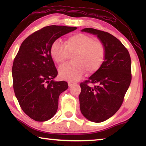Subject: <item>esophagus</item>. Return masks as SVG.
<instances>
[{
	"label": "esophagus",
	"mask_w": 146,
	"mask_h": 146,
	"mask_svg": "<svg viewBox=\"0 0 146 146\" xmlns=\"http://www.w3.org/2000/svg\"><path fill=\"white\" fill-rule=\"evenodd\" d=\"M68 84L69 87H71V86H72L73 85H74V84L72 82H68Z\"/></svg>",
	"instance_id": "obj_1"
}]
</instances>
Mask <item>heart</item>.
<instances>
[{
  "mask_svg": "<svg viewBox=\"0 0 146 146\" xmlns=\"http://www.w3.org/2000/svg\"><path fill=\"white\" fill-rule=\"evenodd\" d=\"M72 56L73 62L66 63L59 68V75L62 79L70 82L78 80L86 70L92 74L98 71L106 56V48L101 41L85 34L78 33L68 37L65 44L56 40L51 44L50 54L58 64H62Z\"/></svg>",
  "mask_w": 146,
  "mask_h": 146,
  "instance_id": "b5f03b06",
  "label": "heart"
}]
</instances>
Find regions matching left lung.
<instances>
[{"instance_id": "8db88e82", "label": "left lung", "mask_w": 146, "mask_h": 146, "mask_svg": "<svg viewBox=\"0 0 146 146\" xmlns=\"http://www.w3.org/2000/svg\"><path fill=\"white\" fill-rule=\"evenodd\" d=\"M81 31L96 35L106 48L102 67L80 84L82 113L90 121L102 122L114 115L122 104L131 80L130 56L123 44L111 34L92 28ZM88 83L97 85L92 88Z\"/></svg>"}]
</instances>
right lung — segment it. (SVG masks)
<instances>
[{
    "instance_id": "1",
    "label": "right lung",
    "mask_w": 146,
    "mask_h": 146,
    "mask_svg": "<svg viewBox=\"0 0 146 146\" xmlns=\"http://www.w3.org/2000/svg\"><path fill=\"white\" fill-rule=\"evenodd\" d=\"M76 27L52 25L28 36L13 62V88L22 110L37 121L51 119L56 113L58 98L68 88L56 82L58 71L50 54L53 42Z\"/></svg>"
}]
</instances>
